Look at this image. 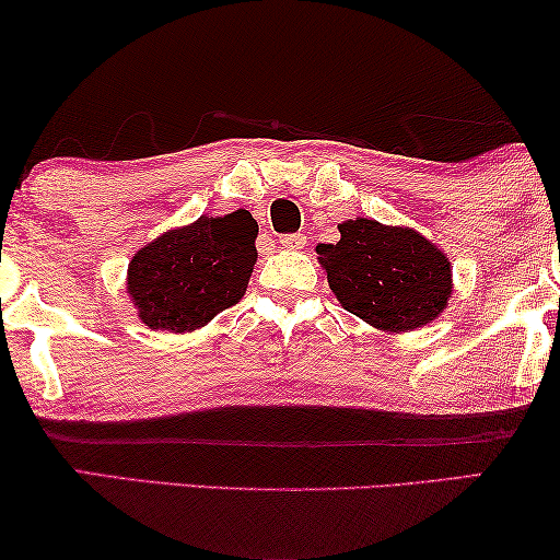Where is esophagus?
Segmentation results:
<instances>
[{"label": "esophagus", "instance_id": "obj_1", "mask_svg": "<svg viewBox=\"0 0 560 560\" xmlns=\"http://www.w3.org/2000/svg\"><path fill=\"white\" fill-rule=\"evenodd\" d=\"M280 244L285 249H301L305 244V234H285V236H280Z\"/></svg>", "mask_w": 560, "mask_h": 560}]
</instances>
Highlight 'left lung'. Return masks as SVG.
Returning <instances> with one entry per match:
<instances>
[{
	"label": "left lung",
	"instance_id": "left-lung-1",
	"mask_svg": "<svg viewBox=\"0 0 560 560\" xmlns=\"http://www.w3.org/2000/svg\"><path fill=\"white\" fill-rule=\"evenodd\" d=\"M339 234L336 244H318L316 257L343 311L385 334L416 331L446 311L454 272L431 240L359 217L339 224Z\"/></svg>",
	"mask_w": 560,
	"mask_h": 560
}]
</instances>
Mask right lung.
<instances>
[{
  "instance_id": "add662e5",
  "label": "right lung",
  "mask_w": 560,
  "mask_h": 560,
  "mask_svg": "<svg viewBox=\"0 0 560 560\" xmlns=\"http://www.w3.org/2000/svg\"><path fill=\"white\" fill-rule=\"evenodd\" d=\"M257 221L249 211L198 217L135 252L127 295L148 328L196 331L247 293L257 265Z\"/></svg>"
}]
</instances>
